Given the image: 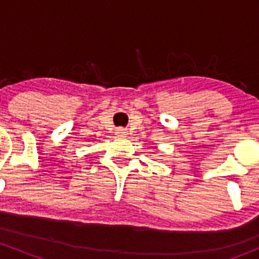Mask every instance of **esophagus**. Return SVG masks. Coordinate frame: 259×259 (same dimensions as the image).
Here are the masks:
<instances>
[{
  "label": "esophagus",
  "instance_id": "obj_1",
  "mask_svg": "<svg viewBox=\"0 0 259 259\" xmlns=\"http://www.w3.org/2000/svg\"><path fill=\"white\" fill-rule=\"evenodd\" d=\"M116 135L120 138H125L127 135V132L125 129H122V127H119V129H116Z\"/></svg>",
  "mask_w": 259,
  "mask_h": 259
}]
</instances>
